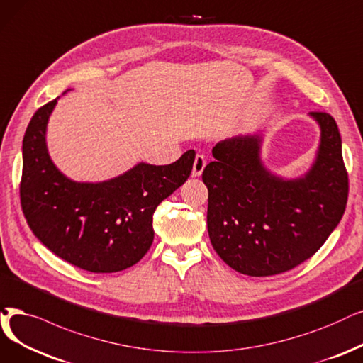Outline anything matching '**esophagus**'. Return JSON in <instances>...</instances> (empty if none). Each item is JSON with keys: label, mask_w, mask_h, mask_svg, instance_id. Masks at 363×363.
I'll list each match as a JSON object with an SVG mask.
<instances>
[{"label": "esophagus", "mask_w": 363, "mask_h": 363, "mask_svg": "<svg viewBox=\"0 0 363 363\" xmlns=\"http://www.w3.org/2000/svg\"><path fill=\"white\" fill-rule=\"evenodd\" d=\"M206 165H207V161H206L204 155H199L198 153L195 156V162H194V168H192V177H199L201 174H202V171H204Z\"/></svg>", "instance_id": "34e87169"}]
</instances>
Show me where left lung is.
Here are the masks:
<instances>
[{"label":"left lung","mask_w":363,"mask_h":363,"mask_svg":"<svg viewBox=\"0 0 363 363\" xmlns=\"http://www.w3.org/2000/svg\"><path fill=\"white\" fill-rule=\"evenodd\" d=\"M320 128L311 167L283 177L262 161L264 131L213 147L202 182L208 187L207 228L216 253L232 269L268 277L311 257L341 220L349 195L341 135L328 113H308Z\"/></svg>","instance_id":"8db88e82"}]
</instances>
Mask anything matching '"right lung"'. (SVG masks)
<instances>
[{
    "instance_id": "obj_1",
    "label": "right lung",
    "mask_w": 363,
    "mask_h": 363,
    "mask_svg": "<svg viewBox=\"0 0 363 363\" xmlns=\"http://www.w3.org/2000/svg\"><path fill=\"white\" fill-rule=\"evenodd\" d=\"M35 111L22 146L21 201L35 237L68 264L104 274L135 265L153 242V213L187 180L195 152L169 165L138 162L104 182H76L50 159L46 133L57 104Z\"/></svg>"
}]
</instances>
